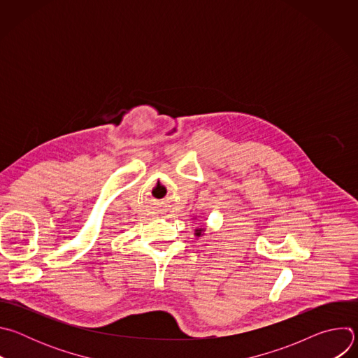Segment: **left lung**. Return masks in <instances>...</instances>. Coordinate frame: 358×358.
Instances as JSON below:
<instances>
[{"instance_id": "left-lung-1", "label": "left lung", "mask_w": 358, "mask_h": 358, "mask_svg": "<svg viewBox=\"0 0 358 358\" xmlns=\"http://www.w3.org/2000/svg\"><path fill=\"white\" fill-rule=\"evenodd\" d=\"M206 231H207V228H206V227H198V228H195L194 235H195L196 238H202L203 235H206Z\"/></svg>"}]
</instances>
